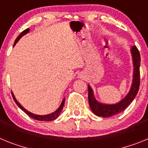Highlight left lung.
I'll return each instance as SVG.
<instances>
[{
    "label": "left lung",
    "mask_w": 148,
    "mask_h": 148,
    "mask_svg": "<svg viewBox=\"0 0 148 148\" xmlns=\"http://www.w3.org/2000/svg\"><path fill=\"white\" fill-rule=\"evenodd\" d=\"M131 53L133 57V83L130 89V92L124 99H122L120 102L115 104H104L98 102L95 97L93 90L89 85L88 86V103L92 111L94 114L103 118H108L112 115H117L121 112L124 111L126 108L134 100L136 95L138 93L140 86V56L139 51L136 45L131 47Z\"/></svg>",
    "instance_id": "8db88e82"
}]
</instances>
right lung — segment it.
Masks as SVG:
<instances>
[{
  "label": "right lung",
  "mask_w": 148,
  "mask_h": 148,
  "mask_svg": "<svg viewBox=\"0 0 148 148\" xmlns=\"http://www.w3.org/2000/svg\"><path fill=\"white\" fill-rule=\"evenodd\" d=\"M29 28H27V29H24L23 32H21L20 35H19L17 37V38L15 39V44H14V46L15 45V44L17 43L19 39H20V38L23 36L25 35V34H27V33H29ZM12 97H13V99H14V101H15V103L18 105V106L20 108L21 110H22L23 111L26 113L27 115H29V117H31V118L36 119V120L42 121H53V120H55V119H57V118L59 117V115H60V112H61L62 110V108H63L64 104H65V98H64L63 100H62V101L60 107H59L58 109L56 110V111L53 112H52V113H51V114H48V115H36V114H33V113H31L30 112L27 111L26 109H24V108L23 107V106H21V105L18 102L17 100L15 99V96H14V95H13V93H12Z\"/></svg>",
  "instance_id": "add662e5"
}]
</instances>
